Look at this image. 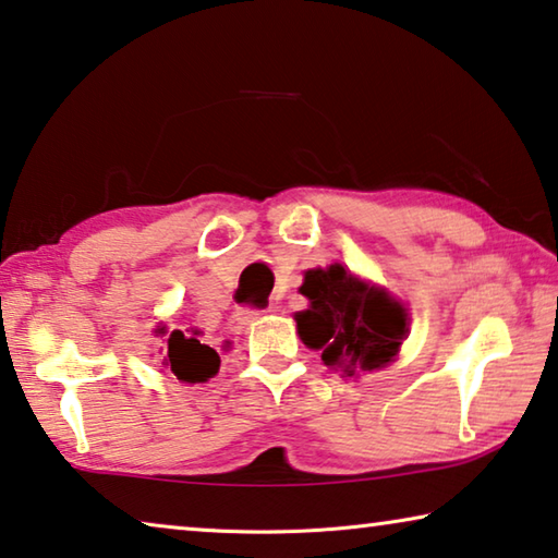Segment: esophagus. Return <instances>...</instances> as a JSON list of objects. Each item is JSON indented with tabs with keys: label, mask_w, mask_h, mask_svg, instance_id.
Wrapping results in <instances>:
<instances>
[{
	"label": "esophagus",
	"mask_w": 558,
	"mask_h": 558,
	"mask_svg": "<svg viewBox=\"0 0 558 558\" xmlns=\"http://www.w3.org/2000/svg\"><path fill=\"white\" fill-rule=\"evenodd\" d=\"M262 314H264V308H252V306L236 308V312L230 318V328H232V331H244V328L250 326L252 322H257Z\"/></svg>",
	"instance_id": "obj_1"
}]
</instances>
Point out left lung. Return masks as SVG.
I'll list each match as a JSON object with an SVG mask.
<instances>
[{
    "label": "left lung",
    "instance_id": "left-lung-1",
    "mask_svg": "<svg viewBox=\"0 0 558 558\" xmlns=\"http://www.w3.org/2000/svg\"><path fill=\"white\" fill-rule=\"evenodd\" d=\"M301 294L312 301L306 312L296 314L301 341L322 351L328 368L353 376L396 359L408 331V314L386 291L331 264L306 271Z\"/></svg>",
    "mask_w": 558,
    "mask_h": 558
}]
</instances>
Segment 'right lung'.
Instances as JSON below:
<instances>
[{
  "label": "right lung",
  "instance_id": "right-lung-1",
  "mask_svg": "<svg viewBox=\"0 0 558 558\" xmlns=\"http://www.w3.org/2000/svg\"><path fill=\"white\" fill-rule=\"evenodd\" d=\"M162 333V331H160ZM166 365L185 383H203L213 378L219 368V355L215 349L199 343L195 336L185 331H170L168 336V355Z\"/></svg>",
  "mask_w": 558,
  "mask_h": 558
}]
</instances>
